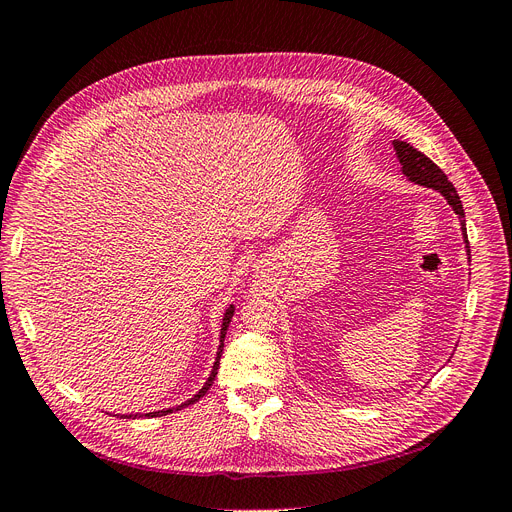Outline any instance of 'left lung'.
<instances>
[{
	"label": "left lung",
	"instance_id": "obj_1",
	"mask_svg": "<svg viewBox=\"0 0 512 512\" xmlns=\"http://www.w3.org/2000/svg\"><path fill=\"white\" fill-rule=\"evenodd\" d=\"M394 149H396V156H399L401 160V166H403V175L418 183V185H426V187H432L437 189V192H441L445 196V200L451 204L453 211H456L458 217H464V208H462V200L456 192V187H453L443 170L434 164L430 158H426L422 151L413 149L409 143L405 141H394L392 143ZM462 232H464V240H466V249H468V255H470V246H468V236H466V227H464V219H462Z\"/></svg>",
	"mask_w": 512,
	"mask_h": 512
}]
</instances>
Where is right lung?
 <instances>
[{
    "instance_id": "add662e5",
    "label": "right lung",
    "mask_w": 512,
    "mask_h": 512,
    "mask_svg": "<svg viewBox=\"0 0 512 512\" xmlns=\"http://www.w3.org/2000/svg\"><path fill=\"white\" fill-rule=\"evenodd\" d=\"M232 316H234V306H230L227 308V312H225V316H223V325H221V346H219V352H217V358H215V365H213V371H211V375H208V380H206V384L202 386V390L194 396V399H189V401H185L183 405H179V407H175V411H179V409H183V407H187V405H194L200 396H204L206 394V390L213 386V382H215V375H217V369H219V358H221V352H223V339H225V333H227V327H230V320H232ZM166 413H173V409H166V411H154V413H145V418H158V415H166ZM124 418H137V415H124Z\"/></svg>"
}]
</instances>
